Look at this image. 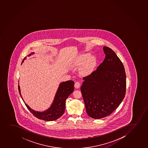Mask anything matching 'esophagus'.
<instances>
[{
  "instance_id": "1",
  "label": "esophagus",
  "mask_w": 148,
  "mask_h": 148,
  "mask_svg": "<svg viewBox=\"0 0 148 148\" xmlns=\"http://www.w3.org/2000/svg\"><path fill=\"white\" fill-rule=\"evenodd\" d=\"M80 85H81V84H80L79 82H75L74 86H75L76 88H79L80 87Z\"/></svg>"
}]
</instances>
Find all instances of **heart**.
<instances>
[{
	"mask_svg": "<svg viewBox=\"0 0 148 148\" xmlns=\"http://www.w3.org/2000/svg\"><path fill=\"white\" fill-rule=\"evenodd\" d=\"M84 64L82 69L81 74L83 75H87L94 70L97 64V60L94 56L91 57L90 54L89 53L84 54L82 55L74 65L79 66Z\"/></svg>",
	"mask_w": 148,
	"mask_h": 148,
	"instance_id": "obj_1",
	"label": "heart"
}]
</instances>
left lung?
Returning <instances> with one entry per match:
<instances>
[{
    "instance_id": "8db88e82",
    "label": "left lung",
    "mask_w": 148,
    "mask_h": 148,
    "mask_svg": "<svg viewBox=\"0 0 148 148\" xmlns=\"http://www.w3.org/2000/svg\"><path fill=\"white\" fill-rule=\"evenodd\" d=\"M106 55L97 69L83 78L81 87L86 113L96 119L107 117L119 107L126 90L124 65L112 50L103 47Z\"/></svg>"
}]
</instances>
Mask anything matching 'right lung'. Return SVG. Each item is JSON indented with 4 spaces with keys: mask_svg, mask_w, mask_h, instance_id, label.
<instances>
[{
    "mask_svg": "<svg viewBox=\"0 0 148 148\" xmlns=\"http://www.w3.org/2000/svg\"><path fill=\"white\" fill-rule=\"evenodd\" d=\"M34 53H32V54ZM31 54H30L29 56L31 55ZM25 58L26 57L24 60L25 59ZM24 60H22V62H23ZM74 82L73 81H67L60 83L54 98L53 103L51 105V107L48 110H47L43 112H38L32 110L26 103H25L24 101L23 102H24L25 105L29 110L30 111L33 115H34V116H35L36 117L38 118L39 119L43 120L45 121H55L62 116L64 112L65 101L69 96L73 92L74 89ZM18 88L19 94L21 98L22 99L19 85Z\"/></svg>",
    "mask_w": 148,
    "mask_h": 148,
    "instance_id": "obj_1",
    "label": "right lung"
}]
</instances>
